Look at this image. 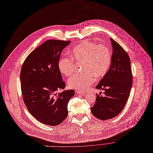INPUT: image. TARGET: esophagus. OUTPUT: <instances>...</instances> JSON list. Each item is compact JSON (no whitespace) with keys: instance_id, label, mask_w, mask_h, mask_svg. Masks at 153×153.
<instances>
[{"instance_id":"34e87169","label":"esophagus","mask_w":153,"mask_h":153,"mask_svg":"<svg viewBox=\"0 0 153 153\" xmlns=\"http://www.w3.org/2000/svg\"><path fill=\"white\" fill-rule=\"evenodd\" d=\"M76 93L78 94H84L85 93V92L84 91H81V90H77Z\"/></svg>"}]
</instances>
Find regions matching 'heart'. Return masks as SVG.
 Masks as SVG:
<instances>
[{
	"label": "heart",
	"mask_w": 153,
	"mask_h": 153,
	"mask_svg": "<svg viewBox=\"0 0 153 153\" xmlns=\"http://www.w3.org/2000/svg\"><path fill=\"white\" fill-rule=\"evenodd\" d=\"M71 57L60 59L58 66L60 71L68 76L74 71L76 63L84 62L83 69L85 73L75 74L68 80V86L74 89L85 90L93 84L96 77L100 79L108 72L112 63V51L106 45L84 41L71 51Z\"/></svg>",
	"instance_id": "b5f03b06"
}]
</instances>
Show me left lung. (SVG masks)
I'll use <instances>...</instances> for the list:
<instances>
[{"instance_id":"left-lung-1","label":"left lung","mask_w":153,"mask_h":153,"mask_svg":"<svg viewBox=\"0 0 153 153\" xmlns=\"http://www.w3.org/2000/svg\"><path fill=\"white\" fill-rule=\"evenodd\" d=\"M113 53L108 72L96 87L104 90V96L96 94V99L91 108L92 114L101 120L112 119L123 109L129 98L132 85V74L128 54L110 38Z\"/></svg>"}]
</instances>
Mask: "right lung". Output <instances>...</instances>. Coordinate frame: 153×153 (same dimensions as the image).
I'll return each instance as SVG.
<instances>
[{
  "instance_id": "1",
  "label": "right lung",
  "mask_w": 153,
  "mask_h": 153,
  "mask_svg": "<svg viewBox=\"0 0 153 153\" xmlns=\"http://www.w3.org/2000/svg\"><path fill=\"white\" fill-rule=\"evenodd\" d=\"M70 41L49 39L33 50L21 70V91L30 114L40 123L57 126L68 116V103L74 95L65 87L58 63L62 50Z\"/></svg>"
}]
</instances>
